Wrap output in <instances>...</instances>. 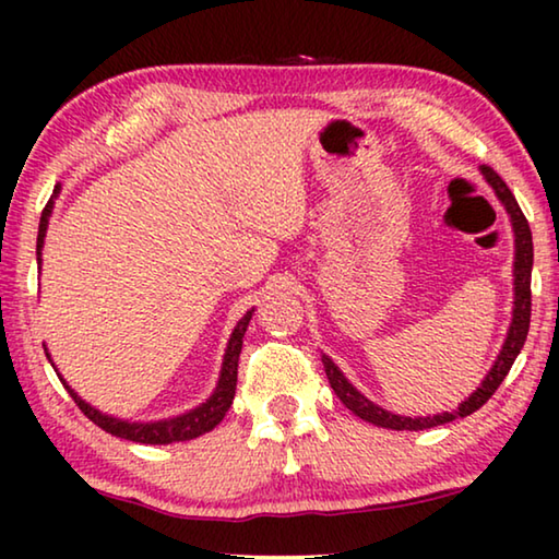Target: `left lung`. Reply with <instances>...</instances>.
Masks as SVG:
<instances>
[{"label":"left lung","mask_w":559,"mask_h":559,"mask_svg":"<svg viewBox=\"0 0 559 559\" xmlns=\"http://www.w3.org/2000/svg\"><path fill=\"white\" fill-rule=\"evenodd\" d=\"M480 175H484L486 182L493 189L498 202L503 204V210L510 216V226H513V236H515V257H513V318H510L508 333L503 340V347L496 357L493 367H490L488 374L484 377L480 386H476V392L468 394V400H463L459 404V409L453 412H443V414H433V416H404V414H394L382 409L380 404H374L372 400H367L362 392H357V386L347 380L343 370L323 353V365H325V374L330 380V386H333L335 394L340 396L349 412L359 419L374 424V427L382 429H392V431H421V429H431V427H441V424H449L459 416H468L476 409H480L493 392L500 386V382L506 380V374L513 367L515 357L520 355V349L525 345L527 337V328H530V276H533V234H530V226L525 214L520 212V206L515 202L513 192H510L508 185L500 179L490 167H480Z\"/></svg>","instance_id":"1"}]
</instances>
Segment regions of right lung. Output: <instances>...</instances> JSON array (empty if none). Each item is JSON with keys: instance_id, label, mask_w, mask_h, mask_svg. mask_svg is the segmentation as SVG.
Here are the masks:
<instances>
[{"instance_id": "obj_1", "label": "right lung", "mask_w": 559, "mask_h": 559, "mask_svg": "<svg viewBox=\"0 0 559 559\" xmlns=\"http://www.w3.org/2000/svg\"><path fill=\"white\" fill-rule=\"evenodd\" d=\"M59 192H61V187L56 185L49 204H46L44 212H41L39 236H36V261H39V269H41V249H44L46 229H49V216L53 212V202H56V197H59ZM251 316H253V308L246 310L243 318L234 328V333L229 337V345H226V349H224L219 382H216L214 392L210 394V400L202 402L200 406H194V409L185 412V414L169 416V419H159V421H130V419H120V416H112V414H103L100 409H96V406H91L86 400H81L79 392L71 390L69 382L63 380L61 372L56 370V365L51 362L49 349H46V347L44 349H46V357H49V362L53 365L56 374H59V380L63 382L66 390H69V394L73 396V402L79 404V409L86 414L93 424H98L103 431H108L118 439H128V441H138V443L189 441V439L202 437V433H206V431H212L216 424L224 419V414L229 412V406L234 402V394H236V370H239V355H241L243 335H246V328H249V323H251Z\"/></svg>"}]
</instances>
